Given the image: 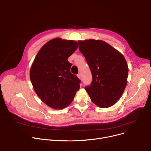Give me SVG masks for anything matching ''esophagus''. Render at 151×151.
Wrapping results in <instances>:
<instances>
[{
  "label": "esophagus",
  "instance_id": "esophagus-1",
  "mask_svg": "<svg viewBox=\"0 0 151 151\" xmlns=\"http://www.w3.org/2000/svg\"><path fill=\"white\" fill-rule=\"evenodd\" d=\"M77 77H78L80 79H81V80L82 79V74H81V73H79V74H77Z\"/></svg>",
  "mask_w": 151,
  "mask_h": 151
}]
</instances>
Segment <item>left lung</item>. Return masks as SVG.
I'll return each mask as SVG.
<instances>
[{
	"instance_id": "left-lung-1",
	"label": "left lung",
	"mask_w": 151,
	"mask_h": 151,
	"mask_svg": "<svg viewBox=\"0 0 151 151\" xmlns=\"http://www.w3.org/2000/svg\"><path fill=\"white\" fill-rule=\"evenodd\" d=\"M78 43L93 77L85 90L98 107H111L119 99L127 83L129 69L124 57L102 40H87Z\"/></svg>"
}]
</instances>
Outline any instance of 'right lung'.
<instances>
[{
    "mask_svg": "<svg viewBox=\"0 0 151 151\" xmlns=\"http://www.w3.org/2000/svg\"><path fill=\"white\" fill-rule=\"evenodd\" d=\"M78 47L73 40L55 38L41 47L30 68V77L41 100L54 109H63L74 99L81 81L70 73L68 58Z\"/></svg>",
    "mask_w": 151,
    "mask_h": 151,
    "instance_id": "add662e5",
    "label": "right lung"
}]
</instances>
